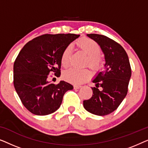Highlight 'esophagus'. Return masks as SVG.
<instances>
[{
  "instance_id": "esophagus-1",
  "label": "esophagus",
  "mask_w": 148,
  "mask_h": 148,
  "mask_svg": "<svg viewBox=\"0 0 148 148\" xmlns=\"http://www.w3.org/2000/svg\"><path fill=\"white\" fill-rule=\"evenodd\" d=\"M81 87H82L81 85H78V84L74 85V89H79Z\"/></svg>"
}]
</instances>
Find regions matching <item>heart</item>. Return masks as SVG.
<instances>
[{
  "mask_svg": "<svg viewBox=\"0 0 148 148\" xmlns=\"http://www.w3.org/2000/svg\"><path fill=\"white\" fill-rule=\"evenodd\" d=\"M77 46L79 50L87 54L86 64L92 70L96 71L102 67L103 60L100 55L101 52L100 46L90 38H84L77 42ZM73 47L69 44L66 46L60 56V63L63 67H67L70 63ZM90 77V71L88 69L71 68L65 71L63 77L68 82L81 84L86 81Z\"/></svg>",
  "mask_w": 148,
  "mask_h": 148,
  "instance_id": "heart-1",
  "label": "heart"
}]
</instances>
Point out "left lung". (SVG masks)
I'll return each mask as SVG.
<instances>
[{
  "instance_id": "obj_1",
  "label": "left lung",
  "mask_w": 148,
  "mask_h": 148,
  "mask_svg": "<svg viewBox=\"0 0 148 148\" xmlns=\"http://www.w3.org/2000/svg\"><path fill=\"white\" fill-rule=\"evenodd\" d=\"M100 46L105 56V69L93 80V94L84 101L86 110L98 116L110 114L119 106L128 92L131 69L127 54L121 45L106 36L87 35Z\"/></svg>"
}]
</instances>
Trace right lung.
Masks as SVG:
<instances>
[{"mask_svg": "<svg viewBox=\"0 0 148 148\" xmlns=\"http://www.w3.org/2000/svg\"><path fill=\"white\" fill-rule=\"evenodd\" d=\"M79 35L44 34L28 42L19 52L13 65V84L23 106L34 114L44 116L60 106L64 94L73 90L64 81L48 82L51 73L60 75V56L66 46Z\"/></svg>", "mask_w": 148, "mask_h": 148, "instance_id": "add662e5", "label": "right lung"}]
</instances>
